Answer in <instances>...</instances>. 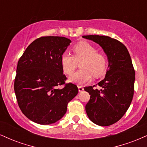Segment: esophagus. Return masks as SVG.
I'll list each match as a JSON object with an SVG mask.
<instances>
[{"label":"esophagus","mask_w":147,"mask_h":147,"mask_svg":"<svg viewBox=\"0 0 147 147\" xmlns=\"http://www.w3.org/2000/svg\"><path fill=\"white\" fill-rule=\"evenodd\" d=\"M78 89H79V92H82L84 89L83 86H78Z\"/></svg>","instance_id":"1"}]
</instances>
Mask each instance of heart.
<instances>
[{
    "instance_id": "heart-1",
    "label": "heart",
    "mask_w": 147,
    "mask_h": 147,
    "mask_svg": "<svg viewBox=\"0 0 147 147\" xmlns=\"http://www.w3.org/2000/svg\"><path fill=\"white\" fill-rule=\"evenodd\" d=\"M73 56L70 54H62L61 63L63 72L71 75L77 68V62H81L82 70L76 72L70 77V81L77 84H84L92 79V76L99 77L106 71L108 65L106 55L97 52V48L87 42H80L72 49Z\"/></svg>"
}]
</instances>
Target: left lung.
<instances>
[{
	"mask_svg": "<svg viewBox=\"0 0 147 147\" xmlns=\"http://www.w3.org/2000/svg\"><path fill=\"white\" fill-rule=\"evenodd\" d=\"M83 38L102 47L109 61L105 78L97 85L84 88L90 95L86 105L88 117L102 126L119 121L129 108L134 94L135 70L127 48L117 40L107 36L87 35Z\"/></svg>",
	"mask_w": 147,
	"mask_h": 147,
	"instance_id": "8db88e82",
	"label": "left lung"
}]
</instances>
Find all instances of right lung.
<instances>
[{"instance_id": "1", "label": "right lung", "mask_w": 147, "mask_h": 147, "mask_svg": "<svg viewBox=\"0 0 147 147\" xmlns=\"http://www.w3.org/2000/svg\"><path fill=\"white\" fill-rule=\"evenodd\" d=\"M70 43L63 36L40 37L18 61L14 92L22 113L34 122L45 125L59 120L68 102L78 93L77 86L65 84L67 78L61 63ZM62 85L63 89L57 88Z\"/></svg>"}]
</instances>
